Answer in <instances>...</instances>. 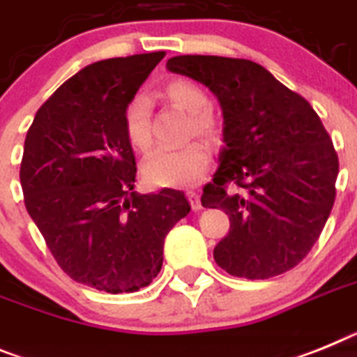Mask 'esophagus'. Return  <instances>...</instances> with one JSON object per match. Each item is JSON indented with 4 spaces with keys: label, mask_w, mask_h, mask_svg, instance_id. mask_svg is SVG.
Instances as JSON below:
<instances>
[{
    "label": "esophagus",
    "mask_w": 357,
    "mask_h": 357,
    "mask_svg": "<svg viewBox=\"0 0 357 357\" xmlns=\"http://www.w3.org/2000/svg\"><path fill=\"white\" fill-rule=\"evenodd\" d=\"M185 195H188V200H190L193 211H199V209H202V204H200V195L197 193V191H188Z\"/></svg>",
    "instance_id": "esophagus-1"
}]
</instances>
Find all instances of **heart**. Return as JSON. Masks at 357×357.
Returning a JSON list of instances; mask_svg holds the SVG:
<instances>
[{
    "label": "heart",
    "instance_id": "1",
    "mask_svg": "<svg viewBox=\"0 0 357 357\" xmlns=\"http://www.w3.org/2000/svg\"><path fill=\"white\" fill-rule=\"evenodd\" d=\"M164 97L175 108L190 114V133L216 139L222 132L220 119L208 109V93L190 79H173L164 86ZM124 132L130 144L139 151L151 146L148 108L142 99H133L124 109ZM209 149L200 141L188 142L181 148L157 149L142 164L144 178L160 188H185L200 181L208 169Z\"/></svg>",
    "mask_w": 357,
    "mask_h": 357
}]
</instances>
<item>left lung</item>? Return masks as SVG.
Wrapping results in <instances>:
<instances>
[{
    "mask_svg": "<svg viewBox=\"0 0 357 357\" xmlns=\"http://www.w3.org/2000/svg\"><path fill=\"white\" fill-rule=\"evenodd\" d=\"M166 66L208 86L222 106L225 146L200 199L229 215L215 261L248 280L296 267L336 199L340 162L318 114L252 61L176 56Z\"/></svg>",
    "mask_w": 357,
    "mask_h": 357,
    "instance_id": "obj_1",
    "label": "left lung"
}]
</instances>
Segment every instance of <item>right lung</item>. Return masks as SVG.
Segmentation results:
<instances>
[{"label": "right lung", "instance_id": "add662e5", "mask_svg": "<svg viewBox=\"0 0 357 357\" xmlns=\"http://www.w3.org/2000/svg\"><path fill=\"white\" fill-rule=\"evenodd\" d=\"M164 52L97 61L38 109L20 178L59 267L97 291L135 292L160 273L164 238L191 211L182 191L139 195L124 109Z\"/></svg>", "mask_w": 357, "mask_h": 357}]
</instances>
